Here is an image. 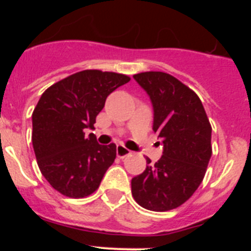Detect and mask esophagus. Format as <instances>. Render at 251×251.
<instances>
[{
  "mask_svg": "<svg viewBox=\"0 0 251 251\" xmlns=\"http://www.w3.org/2000/svg\"><path fill=\"white\" fill-rule=\"evenodd\" d=\"M130 154V151L128 150V148L124 147L123 145H118L117 146V156L119 157V158H124V157H127Z\"/></svg>",
  "mask_w": 251,
  "mask_h": 251,
  "instance_id": "esophagus-1",
  "label": "esophagus"
}]
</instances>
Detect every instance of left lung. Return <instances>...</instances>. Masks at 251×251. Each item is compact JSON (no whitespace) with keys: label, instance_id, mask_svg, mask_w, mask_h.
Segmentation results:
<instances>
[{"label":"left lung","instance_id":"8db88e82","mask_svg":"<svg viewBox=\"0 0 251 251\" xmlns=\"http://www.w3.org/2000/svg\"><path fill=\"white\" fill-rule=\"evenodd\" d=\"M153 108V130L162 157L132 178V195L142 207L168 211L182 205L202 182L211 158V126L196 93L167 73L133 75Z\"/></svg>","mask_w":251,"mask_h":251}]
</instances>
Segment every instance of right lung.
<instances>
[{"instance_id": "obj_1", "label": "right lung", "mask_w": 251, "mask_h": 251, "mask_svg": "<svg viewBox=\"0 0 251 251\" xmlns=\"http://www.w3.org/2000/svg\"><path fill=\"white\" fill-rule=\"evenodd\" d=\"M127 75L83 70L51 85L32 113V146L41 174L60 194L89 196L117 156V146H101L93 133L106 98L127 84Z\"/></svg>"}]
</instances>
